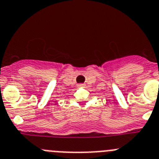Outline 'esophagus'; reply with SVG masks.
Returning <instances> with one entry per match:
<instances>
[{
  "instance_id": "obj_1",
  "label": "esophagus",
  "mask_w": 159,
  "mask_h": 159,
  "mask_svg": "<svg viewBox=\"0 0 159 159\" xmlns=\"http://www.w3.org/2000/svg\"><path fill=\"white\" fill-rule=\"evenodd\" d=\"M78 88H85V84H78Z\"/></svg>"
}]
</instances>
